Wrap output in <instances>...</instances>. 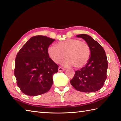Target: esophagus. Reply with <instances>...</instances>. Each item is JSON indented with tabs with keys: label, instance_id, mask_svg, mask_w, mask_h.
Instances as JSON below:
<instances>
[{
	"label": "esophagus",
	"instance_id": "34e87169",
	"mask_svg": "<svg viewBox=\"0 0 121 121\" xmlns=\"http://www.w3.org/2000/svg\"><path fill=\"white\" fill-rule=\"evenodd\" d=\"M65 69L62 68H61V67H59V69H58V70H59V72H62V71H65Z\"/></svg>",
	"mask_w": 121,
	"mask_h": 121
}]
</instances>
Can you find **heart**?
<instances>
[{
	"label": "heart",
	"mask_w": 121,
	"mask_h": 121,
	"mask_svg": "<svg viewBox=\"0 0 121 121\" xmlns=\"http://www.w3.org/2000/svg\"><path fill=\"white\" fill-rule=\"evenodd\" d=\"M48 56L54 62L60 63L65 56L63 62L65 66H74L81 68L85 65L91 57V49L87 43L78 39H69L50 45L47 49Z\"/></svg>",
	"instance_id": "obj_1"
}]
</instances>
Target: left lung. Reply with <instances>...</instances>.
Wrapping results in <instances>:
<instances>
[{"instance_id": "8db88e82", "label": "left lung", "mask_w": 121, "mask_h": 121, "mask_svg": "<svg viewBox=\"0 0 121 121\" xmlns=\"http://www.w3.org/2000/svg\"><path fill=\"white\" fill-rule=\"evenodd\" d=\"M85 41L91 49V57L84 67L75 71L70 83L77 91L92 92L99 91L107 78L108 66L105 51L99 43L87 34L76 35Z\"/></svg>"}]
</instances>
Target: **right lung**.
I'll return each mask as SVG.
<instances>
[{"mask_svg":"<svg viewBox=\"0 0 121 121\" xmlns=\"http://www.w3.org/2000/svg\"><path fill=\"white\" fill-rule=\"evenodd\" d=\"M55 40L45 36H35L18 52L14 75L23 93L37 96L50 89L53 75L58 72L59 66L49 58L47 49Z\"/></svg>","mask_w":121,"mask_h":121,"instance_id":"add662e5","label":"right lung"}]
</instances>
